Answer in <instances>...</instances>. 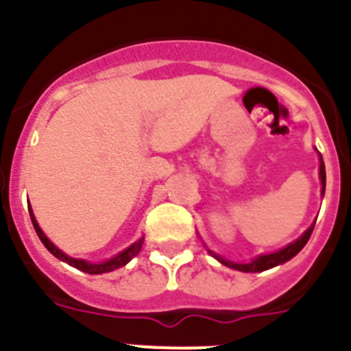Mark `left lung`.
<instances>
[{"label":"left lung","mask_w":351,"mask_h":351,"mask_svg":"<svg viewBox=\"0 0 351 351\" xmlns=\"http://www.w3.org/2000/svg\"><path fill=\"white\" fill-rule=\"evenodd\" d=\"M320 181H322V195H324L325 193V165H324V160H322V154H320ZM313 228H315V223H313L308 230L304 232L297 241H293V243H290L288 246H285L283 250H278L274 251V253H267V255H260L256 256V258L251 260V262H230V260H226L223 258V256L213 253L210 250L207 251H209L210 255L218 260L219 263L226 265V267L235 269V271H241V272H262V271H267V269L276 267V265H281V263L293 258V256H295L297 253L306 246V243H308L309 237H311L313 234Z\"/></svg>","instance_id":"obj_1"}]
</instances>
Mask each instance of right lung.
<instances>
[{"label": "right lung", "mask_w": 351, "mask_h": 351, "mask_svg": "<svg viewBox=\"0 0 351 351\" xmlns=\"http://www.w3.org/2000/svg\"><path fill=\"white\" fill-rule=\"evenodd\" d=\"M29 216H31V221H33V226H35L36 235L40 237V241L43 243V246L47 247V250L51 251L56 258H60L61 262L68 263V265L79 269V271L88 272V274H105V272L116 271V269L123 267V265H126V263H128L133 256L138 255V251H141L142 244H144V237H141L138 241H135L132 246H128L126 250L121 251L119 255L112 256V258H108V260H105V262H100V263H91V262H88V260H82V258H71V256H68L66 253H63L60 247H56L54 244L49 241L47 235L43 234L42 228L38 226V221H36L35 214H33V210H31V206H29Z\"/></svg>", "instance_id": "1"}]
</instances>
